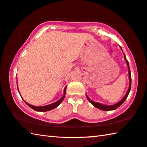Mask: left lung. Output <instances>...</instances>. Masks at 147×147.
<instances>
[{"instance_id":"8db88e82","label":"left lung","mask_w":147,"mask_h":147,"mask_svg":"<svg viewBox=\"0 0 147 147\" xmlns=\"http://www.w3.org/2000/svg\"><path fill=\"white\" fill-rule=\"evenodd\" d=\"M124 59H125V61H126V63L128 67L129 68V89L126 92V94L124 96V97L122 99V100L118 102L117 103H116L115 105H103V104H101V103H99L98 102H94V101L91 100L89 98L88 96L86 95V97L88 98V101L90 102L92 105L94 107H95L96 108H97L98 109H100L101 110H104V111H110V110H115L116 109H117L118 107H119L124 102V101L126 100V98L128 96V94L129 93L130 90H131V71H130V68H129V63L128 61L127 60L126 58H125V56L124 55Z\"/></svg>"}]
</instances>
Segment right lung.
<instances>
[{"label": "right lung", "instance_id": "obj_1", "mask_svg": "<svg viewBox=\"0 0 147 147\" xmlns=\"http://www.w3.org/2000/svg\"><path fill=\"white\" fill-rule=\"evenodd\" d=\"M66 89H67V86H66L65 88V89H64V94H63V97L61 99H59V100L56 101V102H55V103H51V104H50V105H48L42 106V107H35V106H33V105H31L28 104V103H26L25 101H25V102L26 103V104L28 106H29L33 110H35V111H37V112H47V111H49V110H53L54 109H55V108H56L59 105V104H60L62 102L65 96ZM18 92H19L18 89ZM19 93H20V92H19Z\"/></svg>", "mask_w": 147, "mask_h": 147}]
</instances>
